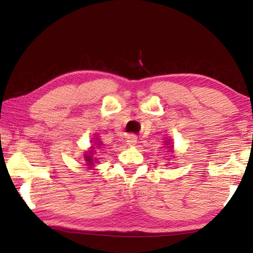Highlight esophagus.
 Here are the masks:
<instances>
[{"instance_id":"1","label":"esophagus","mask_w":253,"mask_h":253,"mask_svg":"<svg viewBox=\"0 0 253 253\" xmlns=\"http://www.w3.org/2000/svg\"><path fill=\"white\" fill-rule=\"evenodd\" d=\"M137 144V136L135 135H128L127 137V145H129V146H135Z\"/></svg>"}]
</instances>
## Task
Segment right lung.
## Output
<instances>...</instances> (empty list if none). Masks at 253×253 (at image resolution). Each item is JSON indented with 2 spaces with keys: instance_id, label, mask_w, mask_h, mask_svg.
Listing matches in <instances>:
<instances>
[{
  "instance_id": "right-lung-1",
  "label": "right lung",
  "mask_w": 253,
  "mask_h": 253,
  "mask_svg": "<svg viewBox=\"0 0 253 253\" xmlns=\"http://www.w3.org/2000/svg\"><path fill=\"white\" fill-rule=\"evenodd\" d=\"M98 145H100V144H98ZM85 161L88 162V165H92V158H91V156H88L87 155V157H85Z\"/></svg>"
}]
</instances>
